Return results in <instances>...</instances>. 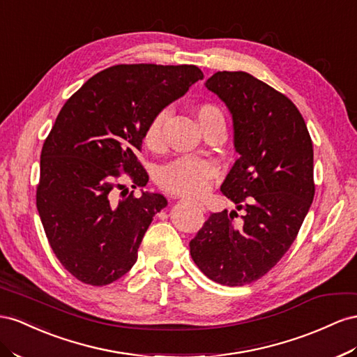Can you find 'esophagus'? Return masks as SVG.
<instances>
[{"mask_svg":"<svg viewBox=\"0 0 357 357\" xmlns=\"http://www.w3.org/2000/svg\"><path fill=\"white\" fill-rule=\"evenodd\" d=\"M183 202H189V204H194V206H197L199 210H204V206L201 204V202H198V201H189V199H181Z\"/></svg>","mask_w":357,"mask_h":357,"instance_id":"obj_1","label":"esophagus"}]
</instances>
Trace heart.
Returning a JSON list of instances; mask_svg holds the SVG:
<instances>
[{"instance_id":"obj_1","label":"heart","mask_w":357,"mask_h":357,"mask_svg":"<svg viewBox=\"0 0 357 357\" xmlns=\"http://www.w3.org/2000/svg\"><path fill=\"white\" fill-rule=\"evenodd\" d=\"M169 117L168 109L158 111L142 133V142L147 149L158 151L163 147V128ZM197 117L202 130H207L215 124H224V114L213 103H202L197 108ZM218 174V165L213 160L185 156L171 160L160 167L156 180L158 185L174 195L197 197L208 189L211 178Z\"/></svg>"}]
</instances>
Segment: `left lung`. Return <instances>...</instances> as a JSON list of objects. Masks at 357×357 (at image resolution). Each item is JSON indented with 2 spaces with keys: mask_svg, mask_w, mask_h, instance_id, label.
Here are the masks:
<instances>
[{
  "mask_svg": "<svg viewBox=\"0 0 357 357\" xmlns=\"http://www.w3.org/2000/svg\"><path fill=\"white\" fill-rule=\"evenodd\" d=\"M206 86L233 114L240 158L220 190L246 213H211L190 257L211 281L238 287L272 271L297 237L315 194L312 141L296 105L255 76L218 72Z\"/></svg>",
  "mask_w": 357,
  "mask_h": 357,
  "instance_id": "1",
  "label": "left lung"
}]
</instances>
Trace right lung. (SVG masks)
I'll return each instance as SVG.
<instances>
[{
  "label": "right lung",
  "mask_w": 357,
  "mask_h": 357,
  "mask_svg": "<svg viewBox=\"0 0 357 357\" xmlns=\"http://www.w3.org/2000/svg\"><path fill=\"white\" fill-rule=\"evenodd\" d=\"M204 78L194 64H117L86 81L56 115L43 142L36 206L55 257L78 281L102 287L137 263L160 194L123 189L147 185L138 160L142 133L158 111Z\"/></svg>",
  "instance_id": "add662e5"
}]
</instances>
